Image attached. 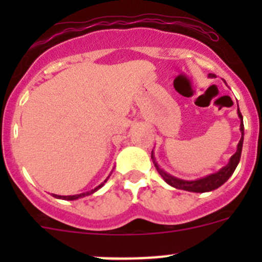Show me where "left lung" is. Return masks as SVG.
<instances>
[{"label":"left lung","instance_id":"obj_1","mask_svg":"<svg viewBox=\"0 0 262 262\" xmlns=\"http://www.w3.org/2000/svg\"><path fill=\"white\" fill-rule=\"evenodd\" d=\"M209 77H215V75L213 73H209ZM238 113L239 119H241V125H239V130H241V139H239L238 144H237V150L231 158H229V162L227 163L224 167H222L218 172L212 173V175H208L203 179H198V180L194 181H187V180H181V179L178 178H173V176L168 175L167 172L162 170V168L158 166V163L156 162L155 160V156L150 155L152 157L153 163H155L156 168H157L158 173L163 178V180L167 182L168 185H171L172 187H176V189H180V190H186V191H192V192H207V191H212V190L218 189L219 186L224 184L229 178L232 176V173L234 172L236 170L237 165H238L239 160H241V152H242V144H244V132H245V126H244V118H242L241 112L239 109L237 110Z\"/></svg>","mask_w":262,"mask_h":262}]
</instances>
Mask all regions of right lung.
Listing matches in <instances>:
<instances>
[{"instance_id":"right-lung-1","label":"right lung","mask_w":262,"mask_h":262,"mask_svg":"<svg viewBox=\"0 0 262 262\" xmlns=\"http://www.w3.org/2000/svg\"><path fill=\"white\" fill-rule=\"evenodd\" d=\"M107 179H109V178H107ZM107 179H106V180H105L104 182H101V184H100L99 186L95 187L94 190H90V191H87V192H82V194H77V195H67V196H64V195H55V194H53V196L57 198V199H63V200H76V199H78V198L87 196V195L94 194V192H95V191H97V190H99L100 187L104 186V184H105V182L107 181Z\"/></svg>"}]
</instances>
